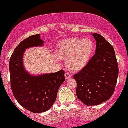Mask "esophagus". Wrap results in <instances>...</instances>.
<instances>
[{
    "label": "esophagus",
    "instance_id": "obj_1",
    "mask_svg": "<svg viewBox=\"0 0 128 128\" xmlns=\"http://www.w3.org/2000/svg\"><path fill=\"white\" fill-rule=\"evenodd\" d=\"M65 79H66V80H68V79H69V78L71 77V74H69V73H68V72H65Z\"/></svg>",
    "mask_w": 128,
    "mask_h": 128
}]
</instances>
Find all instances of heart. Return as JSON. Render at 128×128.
Listing matches in <instances>:
<instances>
[{"instance_id":"1","label":"heart","mask_w":128,"mask_h":128,"mask_svg":"<svg viewBox=\"0 0 128 128\" xmlns=\"http://www.w3.org/2000/svg\"><path fill=\"white\" fill-rule=\"evenodd\" d=\"M94 49V43L90 38H70L58 44L56 54L59 58H66L70 69L78 71L86 65Z\"/></svg>"}]
</instances>
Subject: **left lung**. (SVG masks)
I'll list each match as a JSON object with an SVG mask.
<instances>
[{"instance_id":"obj_1","label":"left lung","mask_w":128,"mask_h":128,"mask_svg":"<svg viewBox=\"0 0 128 128\" xmlns=\"http://www.w3.org/2000/svg\"><path fill=\"white\" fill-rule=\"evenodd\" d=\"M92 35L96 41V54L74 76L77 82V97L87 106L100 104L108 100L114 94L118 74L113 46L100 34Z\"/></svg>"}]
</instances>
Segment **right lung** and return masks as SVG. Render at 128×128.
I'll list each match as a JSON object with an SVG mask.
<instances>
[{"label": "right lung", "mask_w": 128, "mask_h": 128, "mask_svg": "<svg viewBox=\"0 0 128 128\" xmlns=\"http://www.w3.org/2000/svg\"><path fill=\"white\" fill-rule=\"evenodd\" d=\"M40 34L30 36L16 47L10 58L11 90L14 98L25 109L33 113L45 112L56 101L58 90L65 81L63 70L54 73L32 75L25 68L23 56L27 48L42 47Z\"/></svg>", "instance_id": "right-lung-1"}]
</instances>
